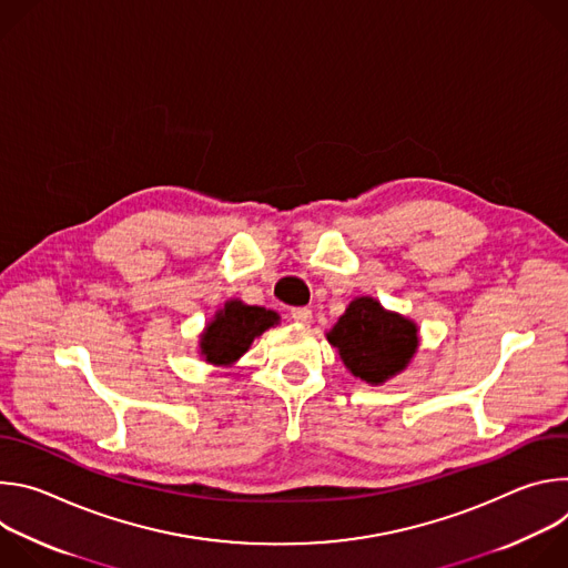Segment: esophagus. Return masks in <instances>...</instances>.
<instances>
[{"mask_svg":"<svg viewBox=\"0 0 568 568\" xmlns=\"http://www.w3.org/2000/svg\"><path fill=\"white\" fill-rule=\"evenodd\" d=\"M290 314L296 323H303V326H307V323L312 321V310L310 307H292Z\"/></svg>","mask_w":568,"mask_h":568,"instance_id":"1","label":"esophagus"}]
</instances>
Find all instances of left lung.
I'll list each match as a JSON object with an SVG mask.
<instances>
[{
    "label": "left lung",
    "mask_w": 568,
    "mask_h": 568,
    "mask_svg": "<svg viewBox=\"0 0 568 568\" xmlns=\"http://www.w3.org/2000/svg\"><path fill=\"white\" fill-rule=\"evenodd\" d=\"M353 375L382 384L409 364L418 348V331L412 321L386 312L375 298H355L328 333Z\"/></svg>",
    "instance_id": "1"
}]
</instances>
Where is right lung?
Returning <instances> with one entry per match:
<instances>
[{
  "label": "right lung",
  "instance_id": "obj_1",
  "mask_svg": "<svg viewBox=\"0 0 568 568\" xmlns=\"http://www.w3.org/2000/svg\"><path fill=\"white\" fill-rule=\"evenodd\" d=\"M276 323L278 314L272 310L229 301L202 335V355L211 364H231L242 353H247L252 342Z\"/></svg>",
  "mask_w": 568,
  "mask_h": 568
}]
</instances>
